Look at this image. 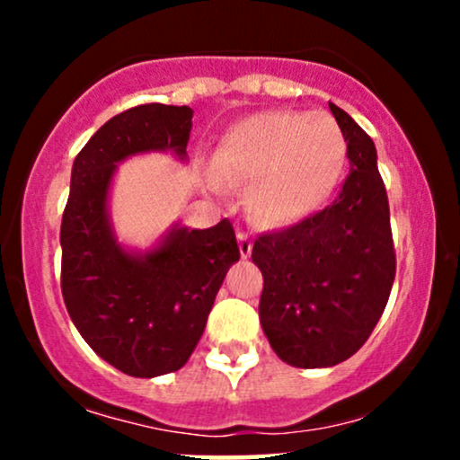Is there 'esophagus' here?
Masks as SVG:
<instances>
[{
    "mask_svg": "<svg viewBox=\"0 0 460 460\" xmlns=\"http://www.w3.org/2000/svg\"><path fill=\"white\" fill-rule=\"evenodd\" d=\"M237 244H240V255L244 257H251V252H252V240H251V235L246 234V231H240V234H237Z\"/></svg>",
    "mask_w": 460,
    "mask_h": 460,
    "instance_id": "1",
    "label": "esophagus"
}]
</instances>
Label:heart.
<instances>
[{
  "mask_svg": "<svg viewBox=\"0 0 460 460\" xmlns=\"http://www.w3.org/2000/svg\"><path fill=\"white\" fill-rule=\"evenodd\" d=\"M346 138L329 112L270 110L242 120L216 153V175L251 183V208L270 225L307 218L346 166Z\"/></svg>",
  "mask_w": 460,
  "mask_h": 460,
  "instance_id": "1",
  "label": "heart"
}]
</instances>
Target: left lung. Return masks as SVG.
<instances>
[{"label": "left lung", "instance_id": "8db88e82", "mask_svg": "<svg viewBox=\"0 0 460 460\" xmlns=\"http://www.w3.org/2000/svg\"><path fill=\"white\" fill-rule=\"evenodd\" d=\"M329 105L344 131L350 175L331 205L261 234L251 255L263 277V332L294 367H331L355 355L381 320L395 277L376 146L344 110Z\"/></svg>", "mask_w": 460, "mask_h": 460}]
</instances>
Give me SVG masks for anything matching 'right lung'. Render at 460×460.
I'll list each match as a JSON object with an SVG mask.
<instances>
[{"label": "right lung", "instance_id": "right-lung-1", "mask_svg": "<svg viewBox=\"0 0 460 460\" xmlns=\"http://www.w3.org/2000/svg\"><path fill=\"white\" fill-rule=\"evenodd\" d=\"M188 105L145 103L116 114L73 162L62 214V296L86 344L136 378L175 372L197 348L231 263L240 260L234 225L172 229L155 251L116 244L105 212L116 162L142 151L186 155Z\"/></svg>", "mask_w": 460, "mask_h": 460}]
</instances>
